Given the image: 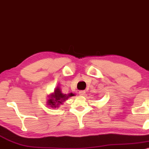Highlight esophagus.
I'll return each instance as SVG.
<instances>
[{
  "mask_svg": "<svg viewBox=\"0 0 149 149\" xmlns=\"http://www.w3.org/2000/svg\"><path fill=\"white\" fill-rule=\"evenodd\" d=\"M79 94L80 96H84V95L85 94V91H84V90H81V91H79Z\"/></svg>",
  "mask_w": 149,
  "mask_h": 149,
  "instance_id": "34e87169",
  "label": "esophagus"
}]
</instances>
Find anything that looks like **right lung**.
Listing matches in <instances>:
<instances>
[{
  "mask_svg": "<svg viewBox=\"0 0 149 149\" xmlns=\"http://www.w3.org/2000/svg\"><path fill=\"white\" fill-rule=\"evenodd\" d=\"M74 96V94L72 93H69L68 95L63 94L61 92L60 88H57L55 90L54 93H53L51 96V98L48 100V105H51V106L53 107H56V106H58L65 101L66 99H68V98H69L70 96Z\"/></svg>",
  "mask_w": 149,
  "mask_h": 149,
  "instance_id": "right-lung-1",
  "label": "right lung"
}]
</instances>
